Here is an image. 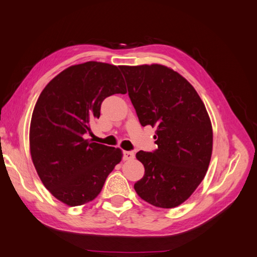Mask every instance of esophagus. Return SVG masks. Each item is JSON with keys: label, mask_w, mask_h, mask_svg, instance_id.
<instances>
[{"label": "esophagus", "mask_w": 257, "mask_h": 257, "mask_svg": "<svg viewBox=\"0 0 257 257\" xmlns=\"http://www.w3.org/2000/svg\"><path fill=\"white\" fill-rule=\"evenodd\" d=\"M135 158V153L132 151H128V152H124L123 153V160L124 161H132Z\"/></svg>", "instance_id": "obj_1"}]
</instances>
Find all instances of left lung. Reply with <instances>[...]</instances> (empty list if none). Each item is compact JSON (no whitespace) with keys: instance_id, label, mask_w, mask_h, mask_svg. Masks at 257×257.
<instances>
[{"instance_id":"obj_1","label":"left lung","mask_w":257,"mask_h":257,"mask_svg":"<svg viewBox=\"0 0 257 257\" xmlns=\"http://www.w3.org/2000/svg\"><path fill=\"white\" fill-rule=\"evenodd\" d=\"M142 125L156 127L157 149L136 154L145 174L137 194L158 208H174L194 192L207 173L212 153V127L194 87L158 64L119 66Z\"/></svg>"}]
</instances>
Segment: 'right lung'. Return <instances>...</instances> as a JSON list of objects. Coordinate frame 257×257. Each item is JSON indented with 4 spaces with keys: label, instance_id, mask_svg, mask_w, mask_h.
Instances as JSON below:
<instances>
[{
    "label": "right lung",
    "instance_id": "add662e5",
    "mask_svg": "<svg viewBox=\"0 0 257 257\" xmlns=\"http://www.w3.org/2000/svg\"><path fill=\"white\" fill-rule=\"evenodd\" d=\"M125 92L118 67L87 62L59 73L39 95L30 123L31 158L46 189L67 206L95 199L122 158L121 149L84 135L105 97Z\"/></svg>",
    "mask_w": 257,
    "mask_h": 257
}]
</instances>
